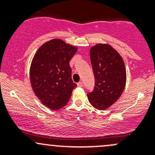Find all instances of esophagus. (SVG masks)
Here are the masks:
<instances>
[{
	"mask_svg": "<svg viewBox=\"0 0 155 155\" xmlns=\"http://www.w3.org/2000/svg\"><path fill=\"white\" fill-rule=\"evenodd\" d=\"M77 86L79 87H81L83 86V83L81 82V81H79V82L77 84Z\"/></svg>",
	"mask_w": 155,
	"mask_h": 155,
	"instance_id": "1",
	"label": "esophagus"
}]
</instances>
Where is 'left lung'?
<instances>
[{
	"label": "left lung",
	"instance_id": "1",
	"mask_svg": "<svg viewBox=\"0 0 155 155\" xmlns=\"http://www.w3.org/2000/svg\"><path fill=\"white\" fill-rule=\"evenodd\" d=\"M90 55L95 82L93 91L87 94L88 100L94 108L105 110L116 103L124 91L125 65L109 44H96L90 48Z\"/></svg>",
	"mask_w": 155,
	"mask_h": 155
}]
</instances>
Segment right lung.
<instances>
[{"mask_svg":"<svg viewBox=\"0 0 155 155\" xmlns=\"http://www.w3.org/2000/svg\"><path fill=\"white\" fill-rule=\"evenodd\" d=\"M77 50L76 47L54 38L41 46L32 60L31 87L41 104L51 110L64 107L76 87L69 62Z\"/></svg>","mask_w":155,"mask_h":155,"instance_id":"obj_1","label":"right lung"}]
</instances>
